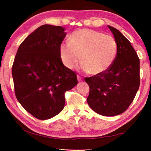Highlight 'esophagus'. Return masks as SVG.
Segmentation results:
<instances>
[{
	"instance_id": "esophagus-1",
	"label": "esophagus",
	"mask_w": 151,
	"mask_h": 151,
	"mask_svg": "<svg viewBox=\"0 0 151 151\" xmlns=\"http://www.w3.org/2000/svg\"><path fill=\"white\" fill-rule=\"evenodd\" d=\"M77 80H78L79 82H81L82 81H83V78H82L80 76H77Z\"/></svg>"
}]
</instances>
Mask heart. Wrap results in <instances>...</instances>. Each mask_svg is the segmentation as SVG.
<instances>
[{"label":"heart","instance_id":"obj_1","mask_svg":"<svg viewBox=\"0 0 151 151\" xmlns=\"http://www.w3.org/2000/svg\"><path fill=\"white\" fill-rule=\"evenodd\" d=\"M117 53V43L110 35L89 29L74 32L70 42L62 43L60 55L62 63L68 69L75 68L81 59V67L92 74H101L111 67Z\"/></svg>","mask_w":151,"mask_h":151}]
</instances>
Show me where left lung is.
<instances>
[{
  "label": "left lung",
  "instance_id": "obj_1",
  "mask_svg": "<svg viewBox=\"0 0 151 151\" xmlns=\"http://www.w3.org/2000/svg\"><path fill=\"white\" fill-rule=\"evenodd\" d=\"M117 43V53L108 70L84 79L89 86L87 101L99 115L123 113L133 101L140 86V60L131 43L120 32L108 26Z\"/></svg>",
  "mask_w": 151,
  "mask_h": 151
}]
</instances>
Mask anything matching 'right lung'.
<instances>
[{"label":"right lung","mask_w":151,"mask_h":151,"mask_svg":"<svg viewBox=\"0 0 151 151\" xmlns=\"http://www.w3.org/2000/svg\"><path fill=\"white\" fill-rule=\"evenodd\" d=\"M62 26L44 24L17 50L12 67L17 99L39 120L50 119L65 105V93L78 83L76 73L62 62L60 46L66 33Z\"/></svg>","instance_id":"obj_1"}]
</instances>
